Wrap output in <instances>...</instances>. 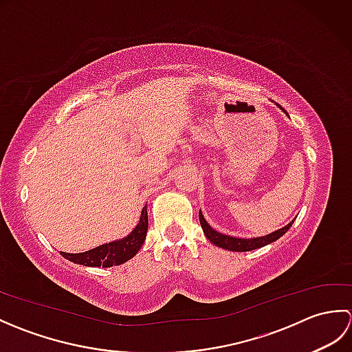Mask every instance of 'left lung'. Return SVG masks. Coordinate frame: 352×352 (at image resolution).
<instances>
[{
	"label": "left lung",
	"mask_w": 352,
	"mask_h": 352,
	"mask_svg": "<svg viewBox=\"0 0 352 352\" xmlns=\"http://www.w3.org/2000/svg\"><path fill=\"white\" fill-rule=\"evenodd\" d=\"M276 104V102H275ZM276 107L281 109L284 113L287 115V111L284 110L280 104H276ZM289 116V115H287ZM199 223L201 227H203V231L206 237L210 241L213 245L219 246L222 250H227V251H236V252H245V251H252V250H257V248H263V246L269 245L275 242L276 239H280L286 231L292 227V223L294 221L289 222L287 226H284L280 230H275L272 233H269L266 236H260V237H250V239H245V237H234V236H228V234H222L219 231H216L214 228L210 227V223H208L204 218V214L201 213L199 210Z\"/></svg>",
	"instance_id": "8db88e82"
}]
</instances>
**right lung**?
<instances>
[{"label": "right lung", "instance_id": "add662e5", "mask_svg": "<svg viewBox=\"0 0 352 352\" xmlns=\"http://www.w3.org/2000/svg\"><path fill=\"white\" fill-rule=\"evenodd\" d=\"M146 231H148V212L145 206L142 208L138 226L133 228V231L129 236L118 239V241H111L109 243H102L86 252H78V254L60 252V254L65 258L72 261V263L83 265V266H91V267L118 266L136 256L139 250L142 248V245L145 242Z\"/></svg>", "mask_w": 352, "mask_h": 352}]
</instances>
